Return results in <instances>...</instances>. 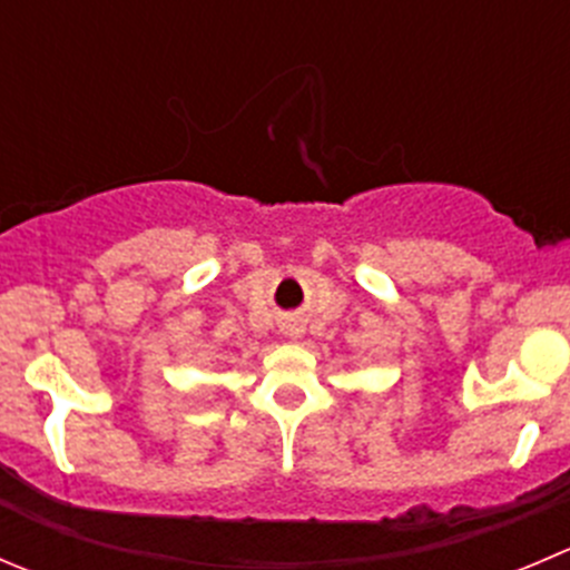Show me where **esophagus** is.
Segmentation results:
<instances>
[{
    "mask_svg": "<svg viewBox=\"0 0 570 570\" xmlns=\"http://www.w3.org/2000/svg\"><path fill=\"white\" fill-rule=\"evenodd\" d=\"M284 334L289 336V340H301L303 336V323L301 320H292V323L284 325Z\"/></svg>",
    "mask_w": 570,
    "mask_h": 570,
    "instance_id": "34e87169",
    "label": "esophagus"
}]
</instances>
